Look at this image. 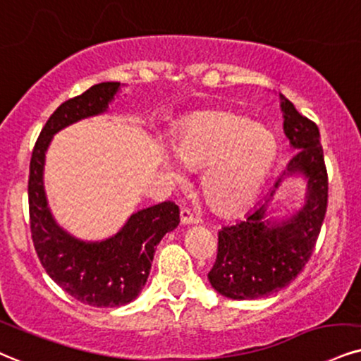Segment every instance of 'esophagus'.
<instances>
[{"mask_svg": "<svg viewBox=\"0 0 361 361\" xmlns=\"http://www.w3.org/2000/svg\"><path fill=\"white\" fill-rule=\"evenodd\" d=\"M180 222H182V224H197L199 219L192 214V212L189 211V209L184 207L180 211Z\"/></svg>", "mask_w": 361, "mask_h": 361, "instance_id": "34e87169", "label": "esophagus"}]
</instances>
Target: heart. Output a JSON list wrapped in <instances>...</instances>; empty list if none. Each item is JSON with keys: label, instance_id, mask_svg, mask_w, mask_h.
<instances>
[{"label": "heart", "instance_id": "obj_1", "mask_svg": "<svg viewBox=\"0 0 361 361\" xmlns=\"http://www.w3.org/2000/svg\"><path fill=\"white\" fill-rule=\"evenodd\" d=\"M173 154L189 171H202L207 201L222 212H234L255 199L278 154L274 133L243 115L226 110L204 112L177 132ZM177 180L184 179L164 157Z\"/></svg>", "mask_w": 361, "mask_h": 361}]
</instances>
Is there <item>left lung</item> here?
Returning <instances> with one entry per match:
<instances>
[{"label": "left lung", "instance_id": "left-lung-1", "mask_svg": "<svg viewBox=\"0 0 361 361\" xmlns=\"http://www.w3.org/2000/svg\"><path fill=\"white\" fill-rule=\"evenodd\" d=\"M279 100L284 133L296 154L269 194L244 219L219 231L217 257L207 278L231 300H257L288 286L311 257L326 214L328 173L317 123L284 95ZM293 175L307 180L304 206L281 220L269 218L274 194Z\"/></svg>", "mask_w": 361, "mask_h": 361}]
</instances>
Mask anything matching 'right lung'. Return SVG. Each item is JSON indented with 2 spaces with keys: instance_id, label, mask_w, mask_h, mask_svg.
Returning <instances> with one entry per match:
<instances>
[{
  "instance_id": "1",
  "label": "right lung",
  "mask_w": 361,
  "mask_h": 361,
  "mask_svg": "<svg viewBox=\"0 0 361 361\" xmlns=\"http://www.w3.org/2000/svg\"><path fill=\"white\" fill-rule=\"evenodd\" d=\"M120 87L118 82L99 83L58 106L39 132L30 162V228L39 262L70 296L97 308H118L139 296L157 244L180 221L179 207L166 201L133 212L104 241H82L60 228L48 207L43 172L53 135L78 120L105 114Z\"/></svg>"
}]
</instances>
